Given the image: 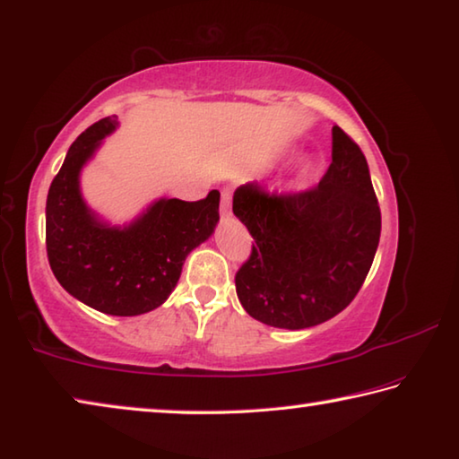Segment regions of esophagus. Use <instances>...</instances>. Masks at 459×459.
Wrapping results in <instances>:
<instances>
[{"instance_id": "esophagus-1", "label": "esophagus", "mask_w": 459, "mask_h": 459, "mask_svg": "<svg viewBox=\"0 0 459 459\" xmlns=\"http://www.w3.org/2000/svg\"><path fill=\"white\" fill-rule=\"evenodd\" d=\"M221 213L223 215L231 213V191L230 189L221 191Z\"/></svg>"}]
</instances>
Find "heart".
<instances>
[{
	"label": "heart",
	"mask_w": 459,
	"mask_h": 459,
	"mask_svg": "<svg viewBox=\"0 0 459 459\" xmlns=\"http://www.w3.org/2000/svg\"><path fill=\"white\" fill-rule=\"evenodd\" d=\"M313 170V160L309 159V156H303V159L297 160V167H295V175L299 180H303L311 175Z\"/></svg>",
	"instance_id": "1"
}]
</instances>
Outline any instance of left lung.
<instances>
[{"instance_id":"1","label":"left lung","mask_w":459,"mask_h":459,"mask_svg":"<svg viewBox=\"0 0 459 459\" xmlns=\"http://www.w3.org/2000/svg\"><path fill=\"white\" fill-rule=\"evenodd\" d=\"M234 215L254 238L238 270V299L250 317L305 329L335 317L358 295L380 239V207L362 150L332 127V164L311 191L270 197L246 183Z\"/></svg>"}]
</instances>
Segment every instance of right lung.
Masks as SVG:
<instances>
[{
  "label": "right lung",
  "mask_w": 459,
  "mask_h": 459,
  "mask_svg": "<svg viewBox=\"0 0 459 459\" xmlns=\"http://www.w3.org/2000/svg\"><path fill=\"white\" fill-rule=\"evenodd\" d=\"M117 126L116 117L100 119L66 152L47 197V252L69 295L105 315L134 317L170 297L186 256L213 236L220 193L191 203L159 197L122 225L103 220L82 197L81 172Z\"/></svg>",
  "instance_id": "right-lung-1"
}]
</instances>
